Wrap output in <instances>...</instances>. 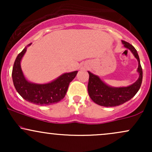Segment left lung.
Returning a JSON list of instances; mask_svg holds the SVG:
<instances>
[{
	"label": "left lung",
	"mask_w": 152,
	"mask_h": 152,
	"mask_svg": "<svg viewBox=\"0 0 152 152\" xmlns=\"http://www.w3.org/2000/svg\"><path fill=\"white\" fill-rule=\"evenodd\" d=\"M122 43L125 48L132 51L134 57L137 59L139 64L137 71L139 74V77L135 83L129 86L111 87L102 81L99 76L88 71L89 74L88 83V94L91 100L100 106L109 107L123 104L133 98L142 85L143 72L137 50L129 43L122 41Z\"/></svg>",
	"instance_id": "8db88e82"
}]
</instances>
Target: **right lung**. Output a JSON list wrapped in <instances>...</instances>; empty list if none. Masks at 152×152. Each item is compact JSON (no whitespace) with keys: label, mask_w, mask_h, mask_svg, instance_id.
<instances>
[{"label":"right lung","mask_w":152,"mask_h":152,"mask_svg":"<svg viewBox=\"0 0 152 152\" xmlns=\"http://www.w3.org/2000/svg\"><path fill=\"white\" fill-rule=\"evenodd\" d=\"M31 43L28 45L31 46ZM26 47L15 58L12 71V78L18 93L25 100L36 105L46 106L60 102L65 96L69 83L76 77L78 71L62 74L54 81L44 84L29 82L24 76L20 61L26 51Z\"/></svg>","instance_id":"obj_1"}]
</instances>
